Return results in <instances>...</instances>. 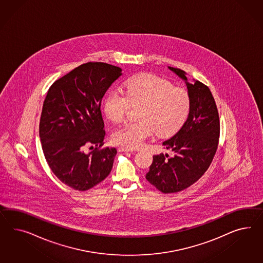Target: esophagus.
Here are the masks:
<instances>
[{
  "mask_svg": "<svg viewBox=\"0 0 263 263\" xmlns=\"http://www.w3.org/2000/svg\"><path fill=\"white\" fill-rule=\"evenodd\" d=\"M133 151H135V149L128 148V147H124V146L119 147V152H133Z\"/></svg>",
  "mask_w": 263,
  "mask_h": 263,
  "instance_id": "obj_1",
  "label": "esophagus"
}]
</instances>
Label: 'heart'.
<instances>
[{
	"instance_id": "heart-1",
	"label": "heart",
	"mask_w": 263,
	"mask_h": 263,
	"mask_svg": "<svg viewBox=\"0 0 263 263\" xmlns=\"http://www.w3.org/2000/svg\"><path fill=\"white\" fill-rule=\"evenodd\" d=\"M131 105H140L138 121L127 122L112 134L115 143L128 148L142 146L157 132L159 137L174 135L184 125L192 110V99L184 89L155 74H142L125 84V93L111 90L103 101L107 117L121 121Z\"/></svg>"
}]
</instances>
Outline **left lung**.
<instances>
[{"label": "left lung", "mask_w": 263, "mask_h": 263, "mask_svg": "<svg viewBox=\"0 0 263 263\" xmlns=\"http://www.w3.org/2000/svg\"><path fill=\"white\" fill-rule=\"evenodd\" d=\"M185 81L192 99V110L177 133L163 142L173 156H153L146 180L163 193L185 190L198 181L213 162L220 133L219 116L209 87L198 80L189 82L185 71L168 67Z\"/></svg>", "instance_id": "1"}]
</instances>
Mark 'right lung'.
<instances>
[{
	"mask_svg": "<svg viewBox=\"0 0 263 263\" xmlns=\"http://www.w3.org/2000/svg\"><path fill=\"white\" fill-rule=\"evenodd\" d=\"M121 68L102 62L80 65L50 86L44 100L39 136L46 161L62 183L92 189L109 175L117 149L100 148L105 137L100 105ZM96 147L86 154L85 146Z\"/></svg>",
	"mask_w": 263,
	"mask_h": 263,
	"instance_id": "add662e5",
	"label": "right lung"
}]
</instances>
